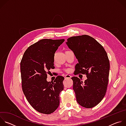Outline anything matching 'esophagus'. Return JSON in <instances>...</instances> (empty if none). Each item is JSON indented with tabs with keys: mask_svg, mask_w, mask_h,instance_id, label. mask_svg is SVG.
I'll list each match as a JSON object with an SVG mask.
<instances>
[{
	"mask_svg": "<svg viewBox=\"0 0 126 126\" xmlns=\"http://www.w3.org/2000/svg\"><path fill=\"white\" fill-rule=\"evenodd\" d=\"M71 78V76L70 75H65V80L66 79H70Z\"/></svg>",
	"mask_w": 126,
	"mask_h": 126,
	"instance_id": "1",
	"label": "esophagus"
}]
</instances>
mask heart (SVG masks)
<instances>
[{"label":"heart","mask_w":126,"mask_h":126,"mask_svg":"<svg viewBox=\"0 0 126 126\" xmlns=\"http://www.w3.org/2000/svg\"><path fill=\"white\" fill-rule=\"evenodd\" d=\"M66 72H70V70L69 69H66V70H65Z\"/></svg>","instance_id":"heart-1"}]
</instances>
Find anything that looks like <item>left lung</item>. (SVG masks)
<instances>
[{"instance_id":"1","label":"left lung","mask_w":126,"mask_h":126,"mask_svg":"<svg viewBox=\"0 0 126 126\" xmlns=\"http://www.w3.org/2000/svg\"><path fill=\"white\" fill-rule=\"evenodd\" d=\"M67 40V45L78 61L74 75L85 74L87 78L84 83L77 77L71 78L77 101L83 107L91 108L102 101L107 91L110 70L107 53L89 35L73 36Z\"/></svg>"}]
</instances>
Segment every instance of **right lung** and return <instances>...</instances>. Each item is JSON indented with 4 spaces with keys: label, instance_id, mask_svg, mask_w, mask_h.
<instances>
[{
    "label": "right lung",
    "instance_id": "right-lung-1",
    "mask_svg": "<svg viewBox=\"0 0 126 126\" xmlns=\"http://www.w3.org/2000/svg\"><path fill=\"white\" fill-rule=\"evenodd\" d=\"M64 41L41 39L26 49L20 62L23 93L33 108L42 114L53 113L59 105L64 78L58 76L53 82L47 78L49 70L55 68V53Z\"/></svg>",
    "mask_w": 126,
    "mask_h": 126
}]
</instances>
